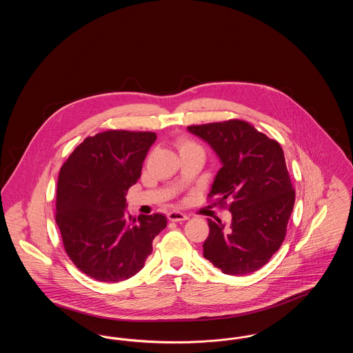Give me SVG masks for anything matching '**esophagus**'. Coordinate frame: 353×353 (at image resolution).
Masks as SVG:
<instances>
[{
  "mask_svg": "<svg viewBox=\"0 0 353 353\" xmlns=\"http://www.w3.org/2000/svg\"><path fill=\"white\" fill-rule=\"evenodd\" d=\"M168 219L172 222H181V221H186L188 216L181 212H170L168 213Z\"/></svg>",
  "mask_w": 353,
  "mask_h": 353,
  "instance_id": "34e87169",
  "label": "esophagus"
}]
</instances>
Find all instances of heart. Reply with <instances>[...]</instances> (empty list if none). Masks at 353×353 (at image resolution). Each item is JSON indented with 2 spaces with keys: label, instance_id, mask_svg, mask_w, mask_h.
I'll return each instance as SVG.
<instances>
[{
  "label": "heart",
  "instance_id": "obj_1",
  "mask_svg": "<svg viewBox=\"0 0 353 353\" xmlns=\"http://www.w3.org/2000/svg\"><path fill=\"white\" fill-rule=\"evenodd\" d=\"M177 148H179V151L180 153L181 152L188 151V150H194V148H200L199 145H196L194 143H192V141H189V140H180L179 143H177Z\"/></svg>",
  "mask_w": 353,
  "mask_h": 353
}]
</instances>
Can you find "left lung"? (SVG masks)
Listing matches in <instances>:
<instances>
[{"label":"left lung","mask_w":353,"mask_h":353,"mask_svg":"<svg viewBox=\"0 0 353 353\" xmlns=\"http://www.w3.org/2000/svg\"><path fill=\"white\" fill-rule=\"evenodd\" d=\"M206 141L221 163L210 189L219 203L229 200V225L208 219L203 256L228 275L265 266L278 252L292 213L295 192L278 141L242 120L188 127Z\"/></svg>","instance_id":"obj_1"}]
</instances>
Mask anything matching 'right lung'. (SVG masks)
<instances>
[{
    "label": "right lung",
    "mask_w": 353,
    "mask_h": 353,
    "mask_svg": "<svg viewBox=\"0 0 353 353\" xmlns=\"http://www.w3.org/2000/svg\"><path fill=\"white\" fill-rule=\"evenodd\" d=\"M154 140L153 132H101L84 139L61 168L57 225L70 259L97 281L134 276L167 228L164 214L132 219L125 210L127 190L140 179Z\"/></svg>",
    "instance_id": "obj_1"
}]
</instances>
